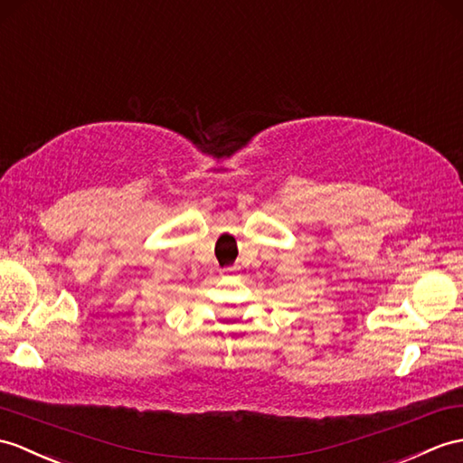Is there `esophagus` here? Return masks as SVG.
Listing matches in <instances>:
<instances>
[{"label":"esophagus","instance_id":"obj_1","mask_svg":"<svg viewBox=\"0 0 463 463\" xmlns=\"http://www.w3.org/2000/svg\"><path fill=\"white\" fill-rule=\"evenodd\" d=\"M229 270H231V268H224V270H222V272H229Z\"/></svg>","mask_w":463,"mask_h":463}]
</instances>
